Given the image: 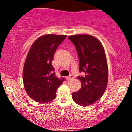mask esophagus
<instances>
[{"mask_svg": "<svg viewBox=\"0 0 132 132\" xmlns=\"http://www.w3.org/2000/svg\"><path fill=\"white\" fill-rule=\"evenodd\" d=\"M73 78L74 77H73V75H70L69 77H67L65 79H66V80H71V79H73Z\"/></svg>", "mask_w": 132, "mask_h": 132, "instance_id": "obj_1", "label": "esophagus"}]
</instances>
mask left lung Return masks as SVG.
Returning a JSON list of instances; mask_svg holds the SVG:
<instances>
[{
    "label": "left lung",
    "instance_id": "1",
    "mask_svg": "<svg viewBox=\"0 0 132 132\" xmlns=\"http://www.w3.org/2000/svg\"><path fill=\"white\" fill-rule=\"evenodd\" d=\"M68 39L76 47L79 59L78 77L81 88L73 93V101L79 105L87 106L101 98L108 84V70L104 49L96 38L88 34L70 36Z\"/></svg>",
    "mask_w": 132,
    "mask_h": 132
}]
</instances>
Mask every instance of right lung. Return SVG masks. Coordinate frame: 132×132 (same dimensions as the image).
I'll use <instances>...</instances> for the list:
<instances>
[{
	"label": "right lung",
	"instance_id": "1",
	"mask_svg": "<svg viewBox=\"0 0 132 132\" xmlns=\"http://www.w3.org/2000/svg\"><path fill=\"white\" fill-rule=\"evenodd\" d=\"M66 35L46 34L33 43L23 69V82L28 96L39 103L56 97V90L65 79L55 76L52 62L56 50Z\"/></svg>",
	"mask_w": 132,
	"mask_h": 132
}]
</instances>
